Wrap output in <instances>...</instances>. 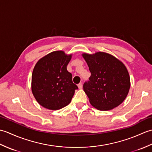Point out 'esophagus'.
I'll return each mask as SVG.
<instances>
[{"mask_svg":"<svg viewBox=\"0 0 152 152\" xmlns=\"http://www.w3.org/2000/svg\"><path fill=\"white\" fill-rule=\"evenodd\" d=\"M78 88H79V89H82V88H83L82 83H78Z\"/></svg>","mask_w":152,"mask_h":152,"instance_id":"1","label":"esophagus"}]
</instances>
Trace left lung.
I'll return each instance as SVG.
<instances>
[{"mask_svg":"<svg viewBox=\"0 0 152 152\" xmlns=\"http://www.w3.org/2000/svg\"><path fill=\"white\" fill-rule=\"evenodd\" d=\"M91 72L83 91L91 104L102 111L110 110L124 102L129 91L130 77L121 61L104 52L83 53Z\"/></svg>","mask_w":152,"mask_h":152,"instance_id":"left-lung-1","label":"left lung"}]
</instances>
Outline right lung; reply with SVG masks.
Returning <instances> with one entry per match:
<instances>
[{"label":"right lung","mask_w":152,"mask_h":152,"mask_svg":"<svg viewBox=\"0 0 152 152\" xmlns=\"http://www.w3.org/2000/svg\"><path fill=\"white\" fill-rule=\"evenodd\" d=\"M72 54L56 51L46 55L35 64L32 74L31 89L39 104L56 110L70 102L78 86L72 82V74L66 66Z\"/></svg>","instance_id":"obj_1"}]
</instances>
